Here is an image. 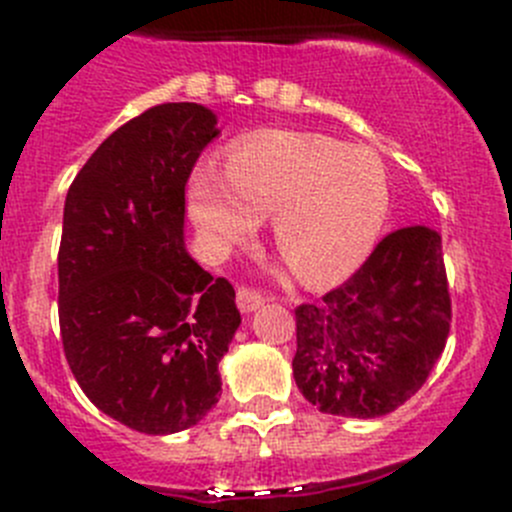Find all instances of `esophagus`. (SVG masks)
<instances>
[{"label":"esophagus","mask_w":512,"mask_h":512,"mask_svg":"<svg viewBox=\"0 0 512 512\" xmlns=\"http://www.w3.org/2000/svg\"><path fill=\"white\" fill-rule=\"evenodd\" d=\"M262 304H265V297H262L260 292H255V289L250 287L237 289V307H240L242 314L255 312V309H260Z\"/></svg>","instance_id":"obj_1"}]
</instances>
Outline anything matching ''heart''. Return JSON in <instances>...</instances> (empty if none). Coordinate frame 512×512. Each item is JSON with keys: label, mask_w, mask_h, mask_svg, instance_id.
Here are the masks:
<instances>
[{"label": "heart", "mask_w": 512, "mask_h": 512, "mask_svg": "<svg viewBox=\"0 0 512 512\" xmlns=\"http://www.w3.org/2000/svg\"><path fill=\"white\" fill-rule=\"evenodd\" d=\"M190 215L218 250L242 245L272 218L275 242L307 287L359 270L391 210L374 151L317 133L267 131L232 148L225 170L203 163L188 185Z\"/></svg>", "instance_id": "1"}]
</instances>
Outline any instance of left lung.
<instances>
[{"label":"left lung","mask_w":512,"mask_h":512,"mask_svg":"<svg viewBox=\"0 0 512 512\" xmlns=\"http://www.w3.org/2000/svg\"><path fill=\"white\" fill-rule=\"evenodd\" d=\"M294 381L322 414L376 418L399 409L431 374L451 329L441 235L389 232L344 285L299 304Z\"/></svg>","instance_id":"left-lung-1"}]
</instances>
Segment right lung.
Instances as JSON below:
<instances>
[{"label": "right lung", "instance_id": "right-lung-1", "mask_svg": "<svg viewBox=\"0 0 512 512\" xmlns=\"http://www.w3.org/2000/svg\"><path fill=\"white\" fill-rule=\"evenodd\" d=\"M218 118L160 103L113 131L71 183L59 245V327L91 404L165 436L218 404L240 327L235 289L185 250V183Z\"/></svg>", "mask_w": 512, "mask_h": 512}]
</instances>
